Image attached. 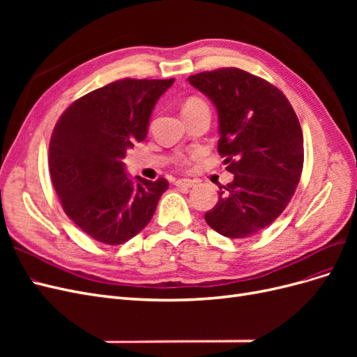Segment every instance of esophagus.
<instances>
[{"label": "esophagus", "mask_w": 357, "mask_h": 357, "mask_svg": "<svg viewBox=\"0 0 357 357\" xmlns=\"http://www.w3.org/2000/svg\"><path fill=\"white\" fill-rule=\"evenodd\" d=\"M176 186L180 188V189H190L195 186V181L193 180H189V178H180L176 181Z\"/></svg>", "instance_id": "obj_1"}]
</instances>
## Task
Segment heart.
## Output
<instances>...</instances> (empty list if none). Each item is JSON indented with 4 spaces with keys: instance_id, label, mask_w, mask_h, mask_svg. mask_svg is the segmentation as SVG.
I'll use <instances>...</instances> for the list:
<instances>
[{
    "instance_id": "heart-1",
    "label": "heart",
    "mask_w": 357,
    "mask_h": 357,
    "mask_svg": "<svg viewBox=\"0 0 357 357\" xmlns=\"http://www.w3.org/2000/svg\"><path fill=\"white\" fill-rule=\"evenodd\" d=\"M201 107H207V104H205L202 100L199 98H189L185 104V107H183V113L186 112H192V110H197V109H201ZM177 162L180 165H188L189 164V159L185 158V156H180L177 159Z\"/></svg>"
}]
</instances>
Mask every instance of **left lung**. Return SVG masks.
Segmentation results:
<instances>
[{"label": "left lung", "instance_id": "obj_1", "mask_svg": "<svg viewBox=\"0 0 357 357\" xmlns=\"http://www.w3.org/2000/svg\"><path fill=\"white\" fill-rule=\"evenodd\" d=\"M188 82L218 110V152L235 176L219 188L205 222L228 238H247L271 225L296 190L304 165L296 113L274 84L240 68L204 71Z\"/></svg>", "mask_w": 357, "mask_h": 357}]
</instances>
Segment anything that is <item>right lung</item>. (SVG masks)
I'll list each match as a JSON object with an SVG mask.
<instances>
[{"instance_id": "1", "label": "right lung", "mask_w": 357, "mask_h": 357, "mask_svg": "<svg viewBox=\"0 0 357 357\" xmlns=\"http://www.w3.org/2000/svg\"><path fill=\"white\" fill-rule=\"evenodd\" d=\"M174 79H122L62 113L49 144V169L62 208L93 240L117 245L142 232L168 189L165 178L132 180L122 159L144 142L149 119Z\"/></svg>"}]
</instances>
